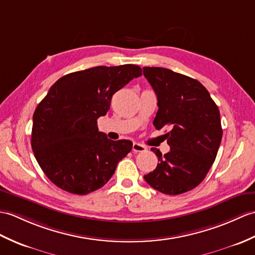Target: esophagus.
Here are the masks:
<instances>
[{
  "mask_svg": "<svg viewBox=\"0 0 255 255\" xmlns=\"http://www.w3.org/2000/svg\"><path fill=\"white\" fill-rule=\"evenodd\" d=\"M132 151L133 152H144L145 146L138 143V142H133V143H132Z\"/></svg>",
  "mask_w": 255,
  "mask_h": 255,
  "instance_id": "34e87169",
  "label": "esophagus"
}]
</instances>
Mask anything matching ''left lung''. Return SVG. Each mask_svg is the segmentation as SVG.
Wrapping results in <instances>:
<instances>
[{
    "label": "left lung",
    "instance_id": "8db88e82",
    "mask_svg": "<svg viewBox=\"0 0 255 255\" xmlns=\"http://www.w3.org/2000/svg\"><path fill=\"white\" fill-rule=\"evenodd\" d=\"M143 75L157 97L153 125L169 129L165 135L170 146L164 155L152 147L158 163L144 179L165 194L190 191L215 161L223 137L220 111L198 80L162 67H143Z\"/></svg>",
    "mask_w": 255,
    "mask_h": 255
}]
</instances>
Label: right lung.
Segmentation results:
<instances>
[{
	"label": "right lung",
	"instance_id": "right-lung-1",
	"mask_svg": "<svg viewBox=\"0 0 255 255\" xmlns=\"http://www.w3.org/2000/svg\"><path fill=\"white\" fill-rule=\"evenodd\" d=\"M142 75L137 65L97 66L63 76L33 114L31 146L41 169L55 186L74 194L103 187L132 149L99 131L113 94Z\"/></svg>",
	"mask_w": 255,
	"mask_h": 255
}]
</instances>
